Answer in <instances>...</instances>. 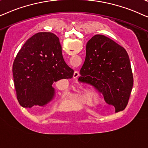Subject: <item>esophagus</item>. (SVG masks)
<instances>
[{
    "label": "esophagus",
    "mask_w": 148,
    "mask_h": 148,
    "mask_svg": "<svg viewBox=\"0 0 148 148\" xmlns=\"http://www.w3.org/2000/svg\"><path fill=\"white\" fill-rule=\"evenodd\" d=\"M78 76H79V72H78V70L74 71V74H73V77L74 78H77L78 77Z\"/></svg>",
    "instance_id": "obj_1"
}]
</instances>
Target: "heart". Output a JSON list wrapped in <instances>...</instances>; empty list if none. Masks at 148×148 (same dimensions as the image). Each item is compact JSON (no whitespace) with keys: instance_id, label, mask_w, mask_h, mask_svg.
<instances>
[{"instance_id":"heart-1","label":"heart","mask_w":148,"mask_h":148,"mask_svg":"<svg viewBox=\"0 0 148 148\" xmlns=\"http://www.w3.org/2000/svg\"><path fill=\"white\" fill-rule=\"evenodd\" d=\"M80 97L82 99L84 100V101H86V100H87V97H86V93H85V92H84L83 94H82L80 96Z\"/></svg>"}]
</instances>
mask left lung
<instances>
[{
    "mask_svg": "<svg viewBox=\"0 0 148 148\" xmlns=\"http://www.w3.org/2000/svg\"><path fill=\"white\" fill-rule=\"evenodd\" d=\"M78 81L94 86L116 112L123 110L129 101L133 76L127 51L101 34L92 36L86 46V58Z\"/></svg>",
    "mask_w": 148,
    "mask_h": 148,
    "instance_id": "8db88e82",
    "label": "left lung"
}]
</instances>
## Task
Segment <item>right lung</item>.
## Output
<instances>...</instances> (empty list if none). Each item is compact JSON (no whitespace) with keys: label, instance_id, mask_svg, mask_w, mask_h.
<instances>
[{"label":"right lung","instance_id":"1","mask_svg":"<svg viewBox=\"0 0 148 148\" xmlns=\"http://www.w3.org/2000/svg\"><path fill=\"white\" fill-rule=\"evenodd\" d=\"M13 74L19 104L31 108L46 107L56 97L53 83L72 78L74 70L63 58L58 37L52 32H38L19 50Z\"/></svg>","mask_w":148,"mask_h":148}]
</instances>
